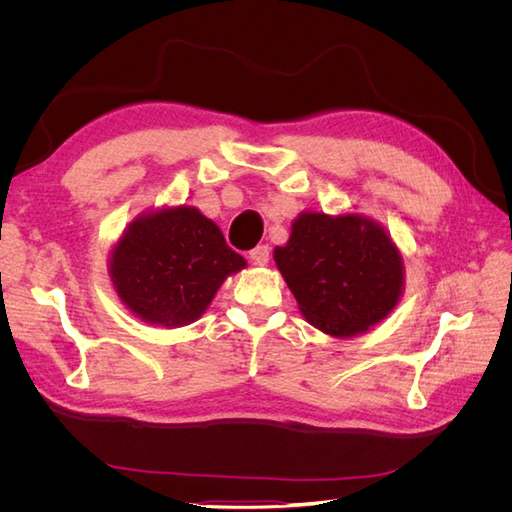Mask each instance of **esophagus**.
I'll return each mask as SVG.
<instances>
[{
  "label": "esophagus",
  "mask_w": 512,
  "mask_h": 512,
  "mask_svg": "<svg viewBox=\"0 0 512 512\" xmlns=\"http://www.w3.org/2000/svg\"><path fill=\"white\" fill-rule=\"evenodd\" d=\"M269 256H271L269 245H258V247H254V250L250 252V260L254 262V265H258V267H265L267 262H269Z\"/></svg>",
  "instance_id": "esophagus-1"
}]
</instances>
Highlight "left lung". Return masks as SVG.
I'll return each mask as SVG.
<instances>
[{
  "label": "left lung",
  "mask_w": 512,
  "mask_h": 512,
  "mask_svg": "<svg viewBox=\"0 0 512 512\" xmlns=\"http://www.w3.org/2000/svg\"><path fill=\"white\" fill-rule=\"evenodd\" d=\"M273 258L305 320L333 337L374 327L389 316L404 286L395 243L361 215L301 213Z\"/></svg>",
  "instance_id": "8db88e82"
}]
</instances>
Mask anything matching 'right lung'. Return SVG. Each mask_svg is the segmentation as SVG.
Instances as JSON below:
<instances>
[{
    "mask_svg": "<svg viewBox=\"0 0 512 512\" xmlns=\"http://www.w3.org/2000/svg\"><path fill=\"white\" fill-rule=\"evenodd\" d=\"M245 267L211 220L181 205L143 215L115 245L111 277L132 312L151 324L183 327L205 312L228 275Z\"/></svg>",
    "mask_w": 512,
    "mask_h": 512,
    "instance_id": "1",
    "label": "right lung"
}]
</instances>
